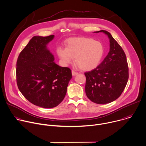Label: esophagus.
I'll list each match as a JSON object with an SVG mask.
<instances>
[{
    "label": "esophagus",
    "mask_w": 146,
    "mask_h": 146,
    "mask_svg": "<svg viewBox=\"0 0 146 146\" xmlns=\"http://www.w3.org/2000/svg\"><path fill=\"white\" fill-rule=\"evenodd\" d=\"M78 72H75V71H74V70H72V75H73V76H75V75H78Z\"/></svg>",
    "instance_id": "obj_1"
}]
</instances>
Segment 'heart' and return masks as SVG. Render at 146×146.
Listing matches in <instances>:
<instances>
[{"mask_svg":"<svg viewBox=\"0 0 146 146\" xmlns=\"http://www.w3.org/2000/svg\"><path fill=\"white\" fill-rule=\"evenodd\" d=\"M56 53L62 63L68 66L74 61L79 68L84 71H91L100 64L104 54L102 44L88 37L70 38L66 48L59 47Z\"/></svg>","mask_w":146,"mask_h":146,"instance_id":"obj_1","label":"heart"}]
</instances>
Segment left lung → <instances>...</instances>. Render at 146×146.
Wrapping results in <instances>:
<instances>
[{"label":"left lung","instance_id":"obj_1","mask_svg":"<svg viewBox=\"0 0 146 146\" xmlns=\"http://www.w3.org/2000/svg\"><path fill=\"white\" fill-rule=\"evenodd\" d=\"M110 42V49L102 63L94 70L86 72L85 92L92 102L105 104L117 100L122 94L128 78V66L126 55L110 33L106 31Z\"/></svg>","mask_w":146,"mask_h":146}]
</instances>
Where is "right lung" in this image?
<instances>
[{
	"mask_svg": "<svg viewBox=\"0 0 146 146\" xmlns=\"http://www.w3.org/2000/svg\"><path fill=\"white\" fill-rule=\"evenodd\" d=\"M54 35L34 36L18 57L17 83L22 95L32 104L44 108H52L65 97L71 70L54 62V56L47 44Z\"/></svg>",
	"mask_w": 146,
	"mask_h": 146,
	"instance_id": "right-lung-1",
	"label": "right lung"
}]
</instances>
